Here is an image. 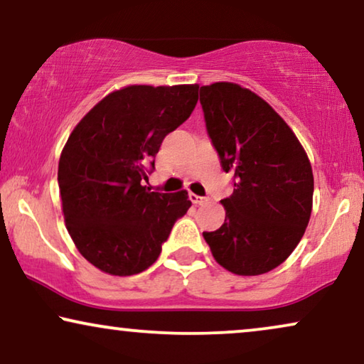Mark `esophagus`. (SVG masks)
<instances>
[{"instance_id":"34e87169","label":"esophagus","mask_w":364,"mask_h":364,"mask_svg":"<svg viewBox=\"0 0 364 364\" xmlns=\"http://www.w3.org/2000/svg\"><path fill=\"white\" fill-rule=\"evenodd\" d=\"M188 198H191L196 205H202V203H205L208 200L207 197H200V196H197V193H188Z\"/></svg>"}]
</instances>
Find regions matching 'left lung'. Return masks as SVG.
Segmentation results:
<instances>
[{
  "label": "left lung",
  "instance_id": "left-lung-1",
  "mask_svg": "<svg viewBox=\"0 0 364 364\" xmlns=\"http://www.w3.org/2000/svg\"><path fill=\"white\" fill-rule=\"evenodd\" d=\"M207 134L233 176L225 222L203 232L212 255L237 275L277 268L300 243L311 215L313 172L287 122L257 94L232 82L200 87Z\"/></svg>",
  "mask_w": 364,
  "mask_h": 364
}]
</instances>
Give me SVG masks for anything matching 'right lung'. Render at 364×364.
<instances>
[{"label": "right lung", "instance_id": "right-lung-1", "mask_svg": "<svg viewBox=\"0 0 364 364\" xmlns=\"http://www.w3.org/2000/svg\"><path fill=\"white\" fill-rule=\"evenodd\" d=\"M198 86H129L111 92L74 127L58 183L64 222L81 255L111 275L152 265L178 218L187 192L142 186L164 137L191 117Z\"/></svg>", "mask_w": 364, "mask_h": 364}]
</instances>
